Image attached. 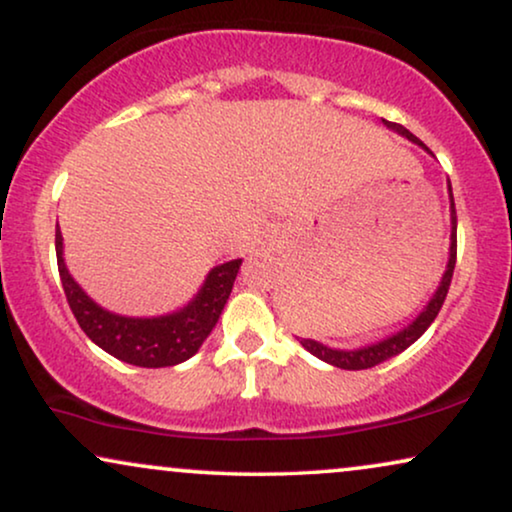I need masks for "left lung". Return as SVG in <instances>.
Returning <instances> with one entry per match:
<instances>
[{
    "label": "left lung",
    "mask_w": 512,
    "mask_h": 512,
    "mask_svg": "<svg viewBox=\"0 0 512 512\" xmlns=\"http://www.w3.org/2000/svg\"><path fill=\"white\" fill-rule=\"evenodd\" d=\"M381 121H384L386 128H391V131L403 135V138H407V140H412L414 145L424 147L428 152V147L424 145V142H421L419 138H414V135L407 131L405 126L393 124V121H386V119H381ZM447 189H449V217H452V236H449V260H447V269H445V274H442V281L438 285V290L433 292L431 302L424 306V311H421L410 325L395 332V335L381 339V342L360 346V349H332V346L320 344V342H316V339H302V337H299V344H302L306 351L313 353V356L320 358V360H325V363L342 367V370H367V367H374V365L384 363V360H388V358L398 356V353H403L407 346H412L421 335H424L428 327H431L435 316H438V311L442 309V304H445L449 283H452V276H454V264H456V208H454L452 185H447Z\"/></svg>",
    "instance_id": "obj_1"
}]
</instances>
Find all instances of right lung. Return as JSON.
<instances>
[{
	"instance_id": "1",
	"label": "right lung",
	"mask_w": 512,
	"mask_h": 512,
	"mask_svg": "<svg viewBox=\"0 0 512 512\" xmlns=\"http://www.w3.org/2000/svg\"><path fill=\"white\" fill-rule=\"evenodd\" d=\"M56 255L67 304L86 337L109 356L138 367H173L192 358L220 320L243 262L231 260L210 269L201 290L180 311L156 318H131L102 309L70 276L65 267L63 234L58 224Z\"/></svg>"
}]
</instances>
